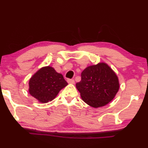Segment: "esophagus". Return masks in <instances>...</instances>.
Listing matches in <instances>:
<instances>
[{
  "instance_id": "1",
  "label": "esophagus",
  "mask_w": 148,
  "mask_h": 148,
  "mask_svg": "<svg viewBox=\"0 0 148 148\" xmlns=\"http://www.w3.org/2000/svg\"><path fill=\"white\" fill-rule=\"evenodd\" d=\"M67 81L68 82V83H70V84H74V79H67Z\"/></svg>"
}]
</instances>
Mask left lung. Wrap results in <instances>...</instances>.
Listing matches in <instances>:
<instances>
[{
  "mask_svg": "<svg viewBox=\"0 0 148 148\" xmlns=\"http://www.w3.org/2000/svg\"><path fill=\"white\" fill-rule=\"evenodd\" d=\"M76 86L83 101L95 108L112 101L120 87L118 76L105 63L86 67L81 73V81Z\"/></svg>",
  "mask_w": 148,
  "mask_h": 148,
  "instance_id": "8db88e82",
  "label": "left lung"
}]
</instances>
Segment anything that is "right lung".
<instances>
[{"label":"right lung","mask_w":148,"mask_h":148,"mask_svg":"<svg viewBox=\"0 0 148 148\" xmlns=\"http://www.w3.org/2000/svg\"><path fill=\"white\" fill-rule=\"evenodd\" d=\"M67 85L61 74L52 67H43L29 79V92L39 102L45 103L55 99L60 90Z\"/></svg>","instance_id":"add662e5"}]
</instances>
